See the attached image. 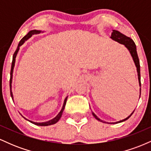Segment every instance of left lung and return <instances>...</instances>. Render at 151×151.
I'll return each instance as SVG.
<instances>
[{"instance_id":"8db88e82","label":"left lung","mask_w":151,"mask_h":151,"mask_svg":"<svg viewBox=\"0 0 151 151\" xmlns=\"http://www.w3.org/2000/svg\"><path fill=\"white\" fill-rule=\"evenodd\" d=\"M111 38L112 40H114L116 41V42L120 43V44L124 45L125 46L128 50H129V52L131 53V57H132V58L133 60V62H134V63H135V65H136V67L137 68L136 70H137V72H138V82H139V86H141V71H140V62H139V59H138V54H137L136 46V44H135V42H133V40L132 39H131L130 37H127V36H126L125 35L121 33L119 31H117L115 30H114L113 32H112ZM140 96H141V88H140ZM134 111H135V109H134ZM134 111H133L132 113L130 114V115L127 118H126V119H123V120H121V121H116V122L108 123V122H106V121H102L99 119V118H98L97 116L93 113V112H92V115L93 116V117L96 119V120L101 121V122L106 123V124H118V123L123 122V121H125L127 120V119H129V118L131 116V115L133 114Z\"/></svg>"}]
</instances>
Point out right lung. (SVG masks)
<instances>
[{"label":"right lung","instance_id":"1","mask_svg":"<svg viewBox=\"0 0 151 151\" xmlns=\"http://www.w3.org/2000/svg\"><path fill=\"white\" fill-rule=\"evenodd\" d=\"M40 32H42V31L41 30H30V32H28L25 37H23L21 39V40L20 41V42H19L18 45V47H17L16 50H15V52L13 54V61H12V65H11V70H10V96H11L12 97V99L13 100V92H12V81H13V70H14V67H15V58H16V56L17 55H18V52L19 51V50H20V47L22 45L24 44V42H25V41H27V40L29 39V38H30L32 37V35H36V34H39L40 33ZM67 97H68V96H67V97L65 98V101H64V103H63V106H62V109L61 111H60V113H59L58 115L56 116L54 119H51V120L50 121H45V122H42V123H37V122H34V121H30L28 120V119H25L24 116H22L24 118V119H26V120H27L28 121H30V123H32V124H35V125H37V126H50V125H52V124H56L58 121L60 120V118H61L62 115V113H63V111L64 109H65V105H66V102H67Z\"/></svg>","mask_w":151,"mask_h":151}]
</instances>
